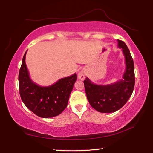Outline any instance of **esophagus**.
<instances>
[{
  "label": "esophagus",
  "mask_w": 153,
  "mask_h": 153,
  "mask_svg": "<svg viewBox=\"0 0 153 153\" xmlns=\"http://www.w3.org/2000/svg\"><path fill=\"white\" fill-rule=\"evenodd\" d=\"M86 73L85 71H79V74H78V77H79V79L81 80H85V77H86Z\"/></svg>",
  "instance_id": "34e87169"
}]
</instances>
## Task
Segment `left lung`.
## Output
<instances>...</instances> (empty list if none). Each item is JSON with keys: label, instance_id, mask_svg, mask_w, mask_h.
Returning <instances> with one entry per match:
<instances>
[{"label": "left lung", "instance_id": "1", "mask_svg": "<svg viewBox=\"0 0 153 153\" xmlns=\"http://www.w3.org/2000/svg\"><path fill=\"white\" fill-rule=\"evenodd\" d=\"M118 47L122 48L126 68L123 79L110 85H96L88 77L84 80L86 94L89 103L98 112H114L125 105L134 90V66L128 48L125 42L118 40Z\"/></svg>", "mask_w": 153, "mask_h": 153}]
</instances>
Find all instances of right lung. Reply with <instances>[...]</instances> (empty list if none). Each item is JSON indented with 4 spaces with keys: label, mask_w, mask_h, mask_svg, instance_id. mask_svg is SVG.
<instances>
[{
    "label": "right lung",
    "mask_w": 153,
    "mask_h": 153,
    "mask_svg": "<svg viewBox=\"0 0 153 153\" xmlns=\"http://www.w3.org/2000/svg\"><path fill=\"white\" fill-rule=\"evenodd\" d=\"M24 54L19 74V93L25 106L41 118L60 114L67 106L70 94L77 80L76 73L62 78L48 86H39L31 80Z\"/></svg>",
    "instance_id": "obj_1"
}]
</instances>
